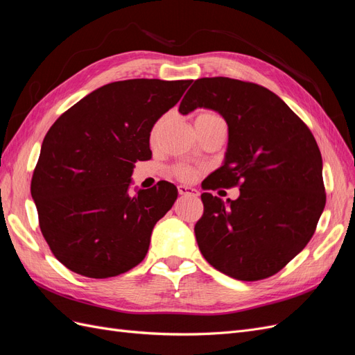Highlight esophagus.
<instances>
[{"instance_id":"obj_1","label":"esophagus","mask_w":355,"mask_h":355,"mask_svg":"<svg viewBox=\"0 0 355 355\" xmlns=\"http://www.w3.org/2000/svg\"><path fill=\"white\" fill-rule=\"evenodd\" d=\"M178 192L180 196H191V197H198V191L196 188L185 187V185H179Z\"/></svg>"}]
</instances>
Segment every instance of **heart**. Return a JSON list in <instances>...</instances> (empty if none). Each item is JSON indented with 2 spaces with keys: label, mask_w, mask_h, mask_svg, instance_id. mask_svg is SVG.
I'll use <instances>...</instances> for the list:
<instances>
[{
  "label": "heart",
  "mask_w": 355,
  "mask_h": 355,
  "mask_svg": "<svg viewBox=\"0 0 355 355\" xmlns=\"http://www.w3.org/2000/svg\"><path fill=\"white\" fill-rule=\"evenodd\" d=\"M197 120L206 121V123H219V121L223 123V118L218 112H213V111H202L201 114H198ZM163 121H164V116L159 118V120L155 123V125L153 128V133H151L153 137L157 136L159 127L163 125ZM171 173H173V176L182 182H191L197 178L198 168L194 166H189V164H176L171 167Z\"/></svg>",
  "instance_id": "heart-1"
}]
</instances>
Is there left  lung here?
Instances as JSON below:
<instances>
[{
    "label": "left lung",
    "mask_w": 355,
    "mask_h": 355,
    "mask_svg": "<svg viewBox=\"0 0 355 355\" xmlns=\"http://www.w3.org/2000/svg\"><path fill=\"white\" fill-rule=\"evenodd\" d=\"M201 106L218 111L230 133L225 164L206 179L204 189L240 187V197L225 204L201 194L204 211L194 228L200 252L235 280H263L304 249L324 210L318 145L308 125L259 84L200 78L179 112Z\"/></svg>",
    "instance_id": "8db88e82"
}]
</instances>
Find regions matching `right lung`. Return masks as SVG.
Listing matches in <instances>:
<instances>
[{
    "instance_id": "right-lung-1",
    "label": "right lung",
    "mask_w": 355,
    "mask_h": 355,
    "mask_svg": "<svg viewBox=\"0 0 355 355\" xmlns=\"http://www.w3.org/2000/svg\"><path fill=\"white\" fill-rule=\"evenodd\" d=\"M192 80H124L103 85L50 127L31 180L42 237L72 272L108 278L144 261L155 223L178 189L159 180L128 194L149 135Z\"/></svg>"
}]
</instances>
